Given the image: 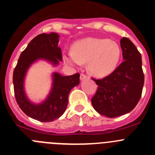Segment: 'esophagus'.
I'll return each mask as SVG.
<instances>
[{
  "instance_id": "34e87169",
  "label": "esophagus",
  "mask_w": 155,
  "mask_h": 155,
  "mask_svg": "<svg viewBox=\"0 0 155 155\" xmlns=\"http://www.w3.org/2000/svg\"><path fill=\"white\" fill-rule=\"evenodd\" d=\"M87 78V76H86L85 74H81V75H80V79L81 81H83V80H84V79H86Z\"/></svg>"
}]
</instances>
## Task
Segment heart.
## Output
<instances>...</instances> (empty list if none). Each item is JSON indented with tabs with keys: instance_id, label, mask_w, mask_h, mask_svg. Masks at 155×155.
<instances>
[{
	"instance_id": "b5f03b06",
	"label": "heart",
	"mask_w": 155,
	"mask_h": 155,
	"mask_svg": "<svg viewBox=\"0 0 155 155\" xmlns=\"http://www.w3.org/2000/svg\"><path fill=\"white\" fill-rule=\"evenodd\" d=\"M72 52L64 53V61L71 66L87 64L91 75L103 78L112 74L118 66L121 49L116 42L107 39L86 38L77 41Z\"/></svg>"
}]
</instances>
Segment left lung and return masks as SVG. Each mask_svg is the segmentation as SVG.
Instances as JSON below:
<instances>
[{
  "instance_id": "left-lung-1",
  "label": "left lung",
  "mask_w": 155,
  "mask_h": 155,
  "mask_svg": "<svg viewBox=\"0 0 155 155\" xmlns=\"http://www.w3.org/2000/svg\"><path fill=\"white\" fill-rule=\"evenodd\" d=\"M124 62L102 79H94L98 85L91 98L95 110L102 116L114 118L127 114L135 108L141 97L144 75L141 55L128 38L120 40Z\"/></svg>"
}]
</instances>
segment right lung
I'll use <instances>...</instances> for the list:
<instances>
[{"label": "right lung", "instance_id": "obj_1", "mask_svg": "<svg viewBox=\"0 0 155 155\" xmlns=\"http://www.w3.org/2000/svg\"><path fill=\"white\" fill-rule=\"evenodd\" d=\"M58 42L59 35L55 32L38 35L21 53L14 70V91L18 105L27 116L40 122H51L61 117L68 106L70 91L80 83L78 73L62 76L54 72L53 86L46 99L39 104H35L27 98L24 89L27 71L38 60H45L53 65H58L62 61L61 49L58 46Z\"/></svg>", "mask_w": 155, "mask_h": 155}]
</instances>
